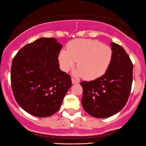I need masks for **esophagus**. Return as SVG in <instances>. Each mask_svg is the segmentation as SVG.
I'll return each instance as SVG.
<instances>
[{
	"instance_id": "esophagus-1",
	"label": "esophagus",
	"mask_w": 146,
	"mask_h": 146,
	"mask_svg": "<svg viewBox=\"0 0 146 146\" xmlns=\"http://www.w3.org/2000/svg\"><path fill=\"white\" fill-rule=\"evenodd\" d=\"M72 83L73 84H77V83H79V81L77 79H75V78H72Z\"/></svg>"
}]
</instances>
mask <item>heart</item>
Segmentation results:
<instances>
[{
    "mask_svg": "<svg viewBox=\"0 0 146 146\" xmlns=\"http://www.w3.org/2000/svg\"><path fill=\"white\" fill-rule=\"evenodd\" d=\"M113 52L108 45L92 39H76L70 42L68 50L58 54L60 68L68 72L76 65L73 74L88 80H95L107 72L112 60Z\"/></svg>",
    "mask_w": 146,
    "mask_h": 146,
    "instance_id": "obj_1",
    "label": "heart"
}]
</instances>
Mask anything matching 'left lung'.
<instances>
[{
  "mask_svg": "<svg viewBox=\"0 0 146 146\" xmlns=\"http://www.w3.org/2000/svg\"><path fill=\"white\" fill-rule=\"evenodd\" d=\"M112 60L107 72L92 81L81 82L83 109L96 118H108L123 108L132 83L133 65L123 48L112 42Z\"/></svg>",
  "mask_w": 146,
  "mask_h": 146,
  "instance_id": "left-lung-1",
  "label": "left lung"
}]
</instances>
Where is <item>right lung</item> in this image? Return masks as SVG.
Instances as JSON below:
<instances>
[{
    "label": "right lung",
    "mask_w": 146,
    "mask_h": 146,
    "mask_svg": "<svg viewBox=\"0 0 146 146\" xmlns=\"http://www.w3.org/2000/svg\"><path fill=\"white\" fill-rule=\"evenodd\" d=\"M62 47L54 38H40L21 48L12 60L14 98L25 112L35 117H47L56 112L72 86L70 75L59 68Z\"/></svg>",
    "instance_id": "1"
}]
</instances>
